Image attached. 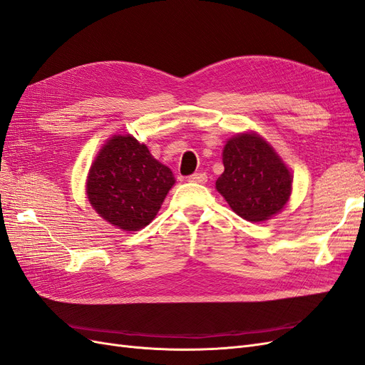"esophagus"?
Instances as JSON below:
<instances>
[{
  "instance_id": "1",
  "label": "esophagus",
  "mask_w": 365,
  "mask_h": 365,
  "mask_svg": "<svg viewBox=\"0 0 365 365\" xmlns=\"http://www.w3.org/2000/svg\"><path fill=\"white\" fill-rule=\"evenodd\" d=\"M190 182H197V184H204L207 181V175L205 173H193L189 176Z\"/></svg>"
}]
</instances>
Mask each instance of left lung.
Returning <instances> with one entry per match:
<instances>
[{
  "label": "left lung",
  "instance_id": "obj_1",
  "mask_svg": "<svg viewBox=\"0 0 365 365\" xmlns=\"http://www.w3.org/2000/svg\"><path fill=\"white\" fill-rule=\"evenodd\" d=\"M222 161L225 170L217 178L216 189L240 217L262 222L288 202L291 173L256 134L231 138L224 148Z\"/></svg>",
  "mask_w": 365,
  "mask_h": 365
}]
</instances>
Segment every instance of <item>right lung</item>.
Returning a JSON list of instances; mask_svg holds the SVG:
<instances>
[{
    "label": "right lung",
    "mask_w": 365,
    "mask_h": 365,
    "mask_svg": "<svg viewBox=\"0 0 365 365\" xmlns=\"http://www.w3.org/2000/svg\"><path fill=\"white\" fill-rule=\"evenodd\" d=\"M175 184L169 168L130 135L109 140L88 175V200L108 222L137 231L150 224Z\"/></svg>",
    "instance_id": "1"
}]
</instances>
